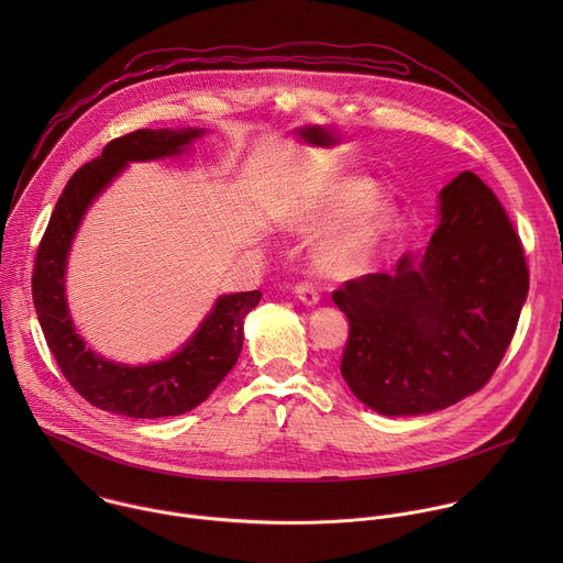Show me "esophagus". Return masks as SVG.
<instances>
[{
  "label": "esophagus",
  "instance_id": "esophagus-1",
  "mask_svg": "<svg viewBox=\"0 0 563 563\" xmlns=\"http://www.w3.org/2000/svg\"><path fill=\"white\" fill-rule=\"evenodd\" d=\"M294 291H296L298 300H300L302 305H307V307H313V305H318V300H320L318 287L311 285V283H298Z\"/></svg>",
  "mask_w": 563,
  "mask_h": 563
}]
</instances>
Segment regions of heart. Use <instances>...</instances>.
<instances>
[{
  "label": "heart",
  "instance_id": "b5f03b06",
  "mask_svg": "<svg viewBox=\"0 0 563 563\" xmlns=\"http://www.w3.org/2000/svg\"><path fill=\"white\" fill-rule=\"evenodd\" d=\"M376 187L369 180L350 178L320 196L298 220L305 231H329L345 219L343 225L328 233L316 250V265L330 276H354L376 256L387 235L394 213L383 202H372Z\"/></svg>",
  "mask_w": 563,
  "mask_h": 563
}]
</instances>
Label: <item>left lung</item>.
<instances>
[{"label": "left lung", "instance_id": "1", "mask_svg": "<svg viewBox=\"0 0 563 563\" xmlns=\"http://www.w3.org/2000/svg\"><path fill=\"white\" fill-rule=\"evenodd\" d=\"M439 213L421 254L334 291L350 320L341 374L385 417L445 410L484 387L528 296L521 240L484 180L459 174L441 189Z\"/></svg>", "mask_w": 563, "mask_h": 563}]
</instances>
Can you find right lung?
I'll use <instances>...</instances> for the list:
<instances>
[{"label":"right lung","instance_id":"obj_1","mask_svg":"<svg viewBox=\"0 0 563 563\" xmlns=\"http://www.w3.org/2000/svg\"><path fill=\"white\" fill-rule=\"evenodd\" d=\"M202 133V129H137L111 140L100 157L79 167L66 183L35 256L33 302L48 350L73 389L111 415L159 419L200 406L235 365L243 350L245 316L263 296L258 289L220 296L174 356L148 365L107 361L75 332L64 276L70 243L87 209L129 163L180 155Z\"/></svg>","mask_w":563,"mask_h":563}]
</instances>
